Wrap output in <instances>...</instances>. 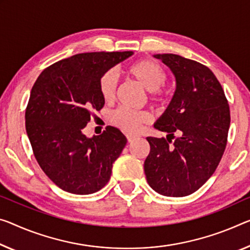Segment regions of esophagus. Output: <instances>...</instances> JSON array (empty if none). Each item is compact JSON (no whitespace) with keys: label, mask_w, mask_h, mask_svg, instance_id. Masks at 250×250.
<instances>
[{"label":"esophagus","mask_w":250,"mask_h":250,"mask_svg":"<svg viewBox=\"0 0 250 250\" xmlns=\"http://www.w3.org/2000/svg\"><path fill=\"white\" fill-rule=\"evenodd\" d=\"M126 137H127V141L128 142H133L136 138V136L135 135H132V134H127V135H126Z\"/></svg>","instance_id":"esophagus-1"}]
</instances>
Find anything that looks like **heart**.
Returning a JSON list of instances; mask_svg holds the SVG:
<instances>
[{
	"label": "heart",
	"instance_id": "1",
	"mask_svg": "<svg viewBox=\"0 0 250 250\" xmlns=\"http://www.w3.org/2000/svg\"><path fill=\"white\" fill-rule=\"evenodd\" d=\"M128 74L143 85L151 94V98L159 101L161 88L167 83V76L160 63L151 59H143L128 68ZM118 77L115 69H108L99 79V93L104 101L110 102L116 93ZM149 120V114L144 110H133L120 107L110 114V122L128 133H137L141 125Z\"/></svg>",
	"mask_w": 250,
	"mask_h": 250
}]
</instances>
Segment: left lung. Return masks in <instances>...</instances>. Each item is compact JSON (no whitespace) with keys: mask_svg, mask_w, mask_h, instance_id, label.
Masks as SVG:
<instances>
[{"mask_svg":"<svg viewBox=\"0 0 250 250\" xmlns=\"http://www.w3.org/2000/svg\"><path fill=\"white\" fill-rule=\"evenodd\" d=\"M171 69L176 82L173 98L154 127L164 137H146L149 154L144 162L147 183L167 197L197 191L216 171L230 126V109L220 83L205 64L173 53L155 55ZM180 136L170 144L168 136Z\"/></svg>","mask_w":250,"mask_h":250,"instance_id":"left-lung-1","label":"left lung"}]
</instances>
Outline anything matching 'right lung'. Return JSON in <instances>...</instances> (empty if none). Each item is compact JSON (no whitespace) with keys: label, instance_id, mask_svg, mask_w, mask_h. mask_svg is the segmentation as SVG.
<instances>
[{"label":"right lung","instance_id":"right-lung-1","mask_svg":"<svg viewBox=\"0 0 250 250\" xmlns=\"http://www.w3.org/2000/svg\"><path fill=\"white\" fill-rule=\"evenodd\" d=\"M133 51L86 52L62 59L41 72L25 109V128L40 167L60 189L90 194L109 181L113 163L127 140L107 126L101 135L83 134L93 110L105 101L99 79Z\"/></svg>","mask_w":250,"mask_h":250}]
</instances>
